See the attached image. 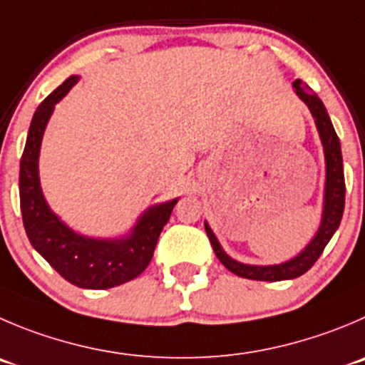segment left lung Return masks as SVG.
<instances>
[{"instance_id":"1","label":"left lung","mask_w":365,"mask_h":365,"mask_svg":"<svg viewBox=\"0 0 365 365\" xmlns=\"http://www.w3.org/2000/svg\"><path fill=\"white\" fill-rule=\"evenodd\" d=\"M294 89H296L297 96L303 100L310 109L312 116H314L315 125H317L319 136H321L322 147H324V159H326V186H324V207H322V220L319 225L317 235L314 240L304 247L303 252L296 256V258L289 259V262L279 263V265H245V263L232 259L224 252V249L218 244L217 237L213 235L210 225L204 222L206 227L207 238H210L213 251L217 258L220 259L222 265L232 274H237L240 277H247V279L256 281H283V279H294V277L303 276L307 270L314 267L319 256L322 255L328 242L331 240L333 232L341 225L342 213H344V199H346V182H344V166H342V154H341V141L336 138L335 128H333L331 120H329L328 113H326L324 103L321 102L317 95L304 84L303 81L297 78L294 82Z\"/></svg>"}]
</instances>
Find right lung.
Masks as SVG:
<instances>
[{
	"label": "right lung",
	"mask_w": 365,
	"mask_h": 365,
	"mask_svg": "<svg viewBox=\"0 0 365 365\" xmlns=\"http://www.w3.org/2000/svg\"><path fill=\"white\" fill-rule=\"evenodd\" d=\"M78 76L66 78L37 107L30 123L19 170L21 215L26 237L37 252L71 284L81 289L103 290L140 276L150 263L163 227L179 199L155 204L140 217L127 237L120 240H96L69 229L48 207L39 182V150L44 128L55 109Z\"/></svg>",
	"instance_id": "obj_1"
}]
</instances>
